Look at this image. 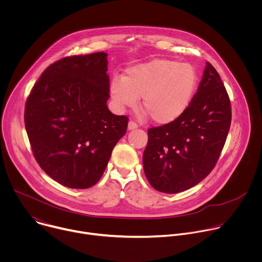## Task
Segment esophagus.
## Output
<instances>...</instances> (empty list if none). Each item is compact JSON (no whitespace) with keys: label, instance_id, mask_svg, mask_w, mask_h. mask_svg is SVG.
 Here are the masks:
<instances>
[{"label":"esophagus","instance_id":"esophagus-1","mask_svg":"<svg viewBox=\"0 0 262 262\" xmlns=\"http://www.w3.org/2000/svg\"><path fill=\"white\" fill-rule=\"evenodd\" d=\"M138 126H137V124L134 122V121H129L128 122V126H127V128L129 129V130H133V129H136Z\"/></svg>","mask_w":262,"mask_h":262}]
</instances>
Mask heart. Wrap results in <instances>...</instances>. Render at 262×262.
I'll return each instance as SVG.
<instances>
[{
  "mask_svg": "<svg viewBox=\"0 0 262 262\" xmlns=\"http://www.w3.org/2000/svg\"><path fill=\"white\" fill-rule=\"evenodd\" d=\"M198 86V72L190 63L154 59L129 67L124 78L115 77L111 96L118 108L135 107L142 97V108L159 124L179 118L189 107Z\"/></svg>",
  "mask_w": 262,
  "mask_h": 262,
  "instance_id": "1",
  "label": "heart"
}]
</instances>
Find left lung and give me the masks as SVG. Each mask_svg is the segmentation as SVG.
Listing matches in <instances>:
<instances>
[{
	"label": "left lung",
	"instance_id": "1",
	"mask_svg": "<svg viewBox=\"0 0 262 262\" xmlns=\"http://www.w3.org/2000/svg\"><path fill=\"white\" fill-rule=\"evenodd\" d=\"M231 124V105L220 74L206 62L189 107L175 121L148 129L143 168L159 192L180 193L214 168Z\"/></svg>",
	"mask_w": 262,
	"mask_h": 262
}]
</instances>
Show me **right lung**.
I'll return each mask as SVG.
<instances>
[{
  "label": "right lung",
  "instance_id": "right-lung-1",
  "mask_svg": "<svg viewBox=\"0 0 262 262\" xmlns=\"http://www.w3.org/2000/svg\"><path fill=\"white\" fill-rule=\"evenodd\" d=\"M103 52L51 64L26 101L25 125L35 160L54 180L88 189L102 176L128 118L112 114Z\"/></svg>",
  "mask_w": 262,
  "mask_h": 262
}]
</instances>
